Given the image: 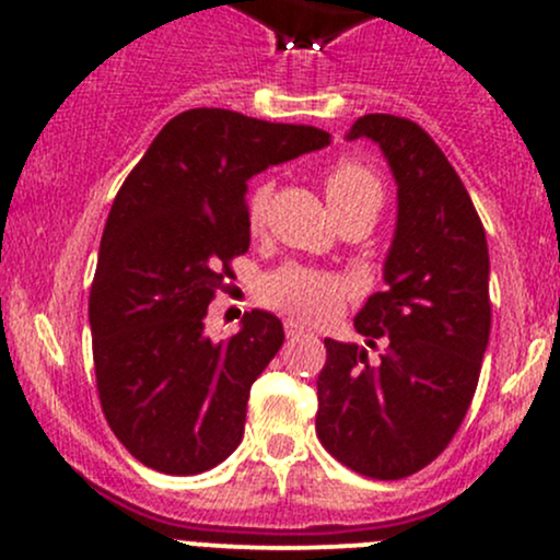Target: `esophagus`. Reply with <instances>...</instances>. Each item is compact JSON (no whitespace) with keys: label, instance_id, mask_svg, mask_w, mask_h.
<instances>
[{"label":"esophagus","instance_id":"esophagus-1","mask_svg":"<svg viewBox=\"0 0 560 560\" xmlns=\"http://www.w3.org/2000/svg\"><path fill=\"white\" fill-rule=\"evenodd\" d=\"M284 330H287V336H301L303 327L298 325L295 319H287V322H284Z\"/></svg>","mask_w":560,"mask_h":560}]
</instances>
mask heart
<instances>
[{
  "label": "heart",
  "instance_id": "1",
  "mask_svg": "<svg viewBox=\"0 0 560 560\" xmlns=\"http://www.w3.org/2000/svg\"><path fill=\"white\" fill-rule=\"evenodd\" d=\"M325 195L332 213H338L349 206H358V202L382 200V186L380 178L363 162L341 160L325 173ZM268 197V180H259L248 191L246 217L252 230H259V224H262ZM343 295H347V287H343L341 279H336L330 273H322V270L303 268V265H284V268L273 270L262 281V301L268 306L290 312L298 319L306 322L327 319V316L336 312Z\"/></svg>",
  "mask_w": 560,
  "mask_h": 560
}]
</instances>
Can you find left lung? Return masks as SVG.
I'll return each instance as SVG.
<instances>
[{"label":"left lung","instance_id":"obj_1","mask_svg":"<svg viewBox=\"0 0 560 560\" xmlns=\"http://www.w3.org/2000/svg\"><path fill=\"white\" fill-rule=\"evenodd\" d=\"M349 140L369 138L398 184V222L385 292L354 316L369 349L325 338L316 380V436L352 471L404 479L436 460L460 428L490 336V259L466 186L431 135L409 118L369 113Z\"/></svg>","mask_w":560,"mask_h":560}]
</instances>
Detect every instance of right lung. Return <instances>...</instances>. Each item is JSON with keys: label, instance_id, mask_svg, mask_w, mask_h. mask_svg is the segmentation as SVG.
I'll return each mask as SVG.
<instances>
[{"label": "right lung", "instance_id": "right-lung-1", "mask_svg": "<svg viewBox=\"0 0 560 560\" xmlns=\"http://www.w3.org/2000/svg\"><path fill=\"white\" fill-rule=\"evenodd\" d=\"M330 143L325 129L222 107L162 127L113 200L89 295L105 420L143 466L200 474L244 439L254 380L284 343L279 316L206 336L208 303L248 252L246 180Z\"/></svg>", "mask_w": 560, "mask_h": 560}]
</instances>
